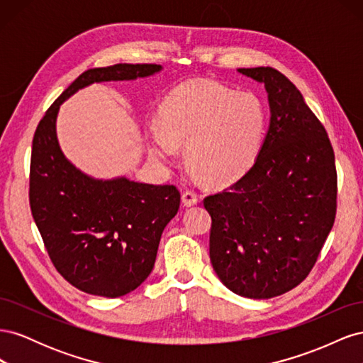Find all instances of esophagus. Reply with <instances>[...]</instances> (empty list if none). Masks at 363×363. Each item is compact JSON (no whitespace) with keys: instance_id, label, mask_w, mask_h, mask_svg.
I'll return each instance as SVG.
<instances>
[{"instance_id":"obj_1","label":"esophagus","mask_w":363,"mask_h":363,"mask_svg":"<svg viewBox=\"0 0 363 363\" xmlns=\"http://www.w3.org/2000/svg\"><path fill=\"white\" fill-rule=\"evenodd\" d=\"M182 203L186 206V207H191V206H195L196 203H199V196H196L194 192L191 191H186L182 194Z\"/></svg>"}]
</instances>
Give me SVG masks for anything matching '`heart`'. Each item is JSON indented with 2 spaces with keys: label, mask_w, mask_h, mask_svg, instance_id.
Returning a JSON list of instances; mask_svg holds the SVG:
<instances>
[{
  "label": "heart",
  "mask_w": 363,
  "mask_h": 363,
  "mask_svg": "<svg viewBox=\"0 0 363 363\" xmlns=\"http://www.w3.org/2000/svg\"><path fill=\"white\" fill-rule=\"evenodd\" d=\"M267 111L252 92H236L215 82L175 87L159 107V123L150 124L151 151L164 160L186 157L215 184L232 183L256 163L267 133Z\"/></svg>",
  "instance_id": "heart-1"
}]
</instances>
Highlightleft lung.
<instances>
[{"label": "left lung", "instance_id": "1", "mask_svg": "<svg viewBox=\"0 0 363 363\" xmlns=\"http://www.w3.org/2000/svg\"><path fill=\"white\" fill-rule=\"evenodd\" d=\"M265 86L269 127L252 168L207 196L211 262L232 292L279 296L313 268L336 215L335 155L301 92L274 68H239Z\"/></svg>", "mask_w": 363, "mask_h": 363}]
</instances>
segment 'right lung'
Wrapping results in <instances>:
<instances>
[{"mask_svg":"<svg viewBox=\"0 0 363 363\" xmlns=\"http://www.w3.org/2000/svg\"><path fill=\"white\" fill-rule=\"evenodd\" d=\"M160 65L118 63L83 72L39 123L31 148L30 206L54 267L72 286L116 298L147 280L164 227L177 215L180 192L118 175L95 179L63 155L60 104L94 83L145 79Z\"/></svg>","mask_w":363,"mask_h":363,"instance_id":"add662e5","label":"right lung"}]
</instances>
